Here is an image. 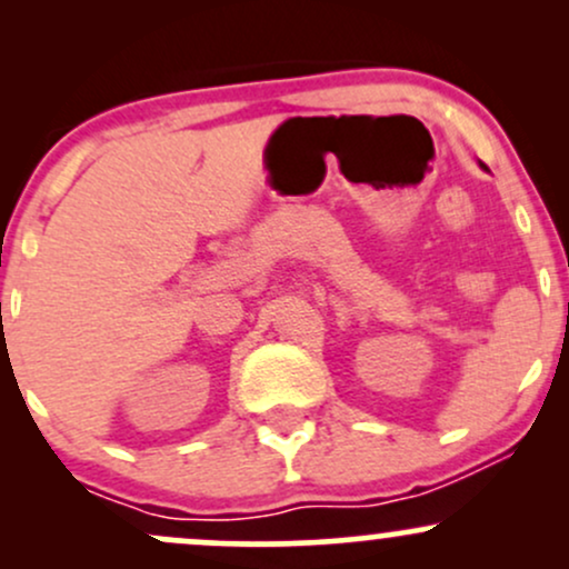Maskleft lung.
Here are the masks:
<instances>
[{
    "mask_svg": "<svg viewBox=\"0 0 569 569\" xmlns=\"http://www.w3.org/2000/svg\"><path fill=\"white\" fill-rule=\"evenodd\" d=\"M481 168H485V166H481Z\"/></svg>",
    "mask_w": 569,
    "mask_h": 569,
    "instance_id": "1",
    "label": "left lung"
}]
</instances>
